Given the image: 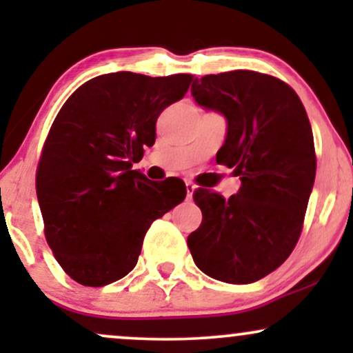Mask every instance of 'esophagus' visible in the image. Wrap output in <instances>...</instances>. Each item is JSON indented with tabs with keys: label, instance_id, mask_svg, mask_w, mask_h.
I'll list each match as a JSON object with an SVG mask.
<instances>
[{
	"label": "esophagus",
	"instance_id": "1",
	"mask_svg": "<svg viewBox=\"0 0 353 353\" xmlns=\"http://www.w3.org/2000/svg\"><path fill=\"white\" fill-rule=\"evenodd\" d=\"M185 189H188V201H190L192 199L194 190H196V185H194L190 181H185Z\"/></svg>",
	"mask_w": 353,
	"mask_h": 353
}]
</instances>
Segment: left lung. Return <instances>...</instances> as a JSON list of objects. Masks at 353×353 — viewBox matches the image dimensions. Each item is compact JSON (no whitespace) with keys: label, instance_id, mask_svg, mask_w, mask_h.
<instances>
[{"label":"left lung","instance_id":"8db88e82","mask_svg":"<svg viewBox=\"0 0 353 353\" xmlns=\"http://www.w3.org/2000/svg\"><path fill=\"white\" fill-rule=\"evenodd\" d=\"M190 92L228 121L216 161L234 168L241 189L229 199L194 192L202 224L189 250L209 277L252 283L281 267L301 237L317 169L309 117L289 84L262 72L208 74Z\"/></svg>","mask_w":353,"mask_h":353}]
</instances>
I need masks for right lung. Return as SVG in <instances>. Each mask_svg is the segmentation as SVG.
Wrapping results in <instances>:
<instances>
[{"instance_id":"add662e5","label":"right lung","mask_w":353,"mask_h":353,"mask_svg":"<svg viewBox=\"0 0 353 353\" xmlns=\"http://www.w3.org/2000/svg\"><path fill=\"white\" fill-rule=\"evenodd\" d=\"M192 76L131 71L89 79L64 103L44 143L36 194L44 236L72 281L103 287L137 264L148 229L184 201L177 177L132 169L156 141V121L184 98Z\"/></svg>"}]
</instances>
